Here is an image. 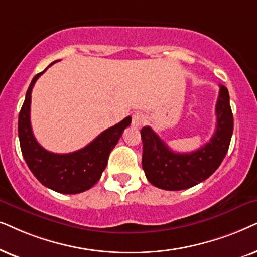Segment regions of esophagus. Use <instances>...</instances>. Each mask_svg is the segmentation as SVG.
Masks as SVG:
<instances>
[{
  "label": "esophagus",
  "instance_id": "1",
  "mask_svg": "<svg viewBox=\"0 0 257 257\" xmlns=\"http://www.w3.org/2000/svg\"><path fill=\"white\" fill-rule=\"evenodd\" d=\"M145 122H146V116L141 114V112H138V114L133 116V125L134 126H141Z\"/></svg>",
  "mask_w": 257,
  "mask_h": 257
}]
</instances>
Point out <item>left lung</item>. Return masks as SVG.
I'll list each match as a JSON object with an SVG mask.
<instances>
[{
	"mask_svg": "<svg viewBox=\"0 0 257 257\" xmlns=\"http://www.w3.org/2000/svg\"><path fill=\"white\" fill-rule=\"evenodd\" d=\"M216 131L210 141L191 153H175L150 126H143L142 168L153 186L164 190H183L207 180L228 152L234 129L228 89L220 85L216 102Z\"/></svg>",
	"mask_w": 257,
	"mask_h": 257,
	"instance_id": "1",
	"label": "left lung"
}]
</instances>
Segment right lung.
Listing matches in <instances>:
<instances>
[{
  "label": "right lung",
  "mask_w": 257,
  "mask_h": 257,
  "mask_svg": "<svg viewBox=\"0 0 257 257\" xmlns=\"http://www.w3.org/2000/svg\"><path fill=\"white\" fill-rule=\"evenodd\" d=\"M55 62L50 63L48 68ZM47 69L33 78L20 111L19 139L21 152L34 176L44 187L61 194H78L90 189L100 180L102 172L107 167L109 154L118 142L123 131L132 123V117L128 116L102 132L94 141L77 152L69 154L48 152L36 141L30 124L33 87Z\"/></svg>",
  "instance_id": "right-lung-1"
}]
</instances>
